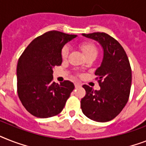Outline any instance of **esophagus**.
<instances>
[{
  "label": "esophagus",
  "mask_w": 146,
  "mask_h": 146,
  "mask_svg": "<svg viewBox=\"0 0 146 146\" xmlns=\"http://www.w3.org/2000/svg\"><path fill=\"white\" fill-rule=\"evenodd\" d=\"M81 84L79 83V82H75V87L76 88H79V87H81Z\"/></svg>",
  "instance_id": "obj_1"
}]
</instances>
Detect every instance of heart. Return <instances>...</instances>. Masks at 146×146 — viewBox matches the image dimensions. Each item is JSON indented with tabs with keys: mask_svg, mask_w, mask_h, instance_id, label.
I'll use <instances>...</instances> for the list:
<instances>
[{
	"mask_svg": "<svg viewBox=\"0 0 146 146\" xmlns=\"http://www.w3.org/2000/svg\"><path fill=\"white\" fill-rule=\"evenodd\" d=\"M79 47L85 54L86 58L87 57L92 56V55H95L97 56L98 50L97 46L94 44L93 42H84L79 44ZM70 52V48L67 46H63L61 51V56L62 59H66L68 57V54Z\"/></svg>",
	"mask_w": 146,
	"mask_h": 146,
	"instance_id": "heart-1",
	"label": "heart"
}]
</instances>
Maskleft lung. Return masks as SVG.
Masks as SVG:
<instances>
[{"label":"left lung","mask_w":146,"mask_h":146,"mask_svg":"<svg viewBox=\"0 0 146 146\" xmlns=\"http://www.w3.org/2000/svg\"><path fill=\"white\" fill-rule=\"evenodd\" d=\"M82 35L100 42L104 59L95 71L100 89L82 86L86 94L81 100L82 111L92 120L106 122L115 118L128 101L132 81L131 64L122 46L109 34L95 32Z\"/></svg>","instance_id":"left-lung-1"}]
</instances>
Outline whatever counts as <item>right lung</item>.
<instances>
[{"mask_svg":"<svg viewBox=\"0 0 146 146\" xmlns=\"http://www.w3.org/2000/svg\"><path fill=\"white\" fill-rule=\"evenodd\" d=\"M76 36L57 31L46 32L32 40L19 58L18 95L26 110L35 117L59 114L74 89L70 81L53 82L52 68L61 64V48Z\"/></svg>","mask_w":146,"mask_h":146,"instance_id":"right-lung-1","label":"right lung"}]
</instances>
